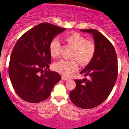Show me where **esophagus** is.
I'll list each match as a JSON object with an SVG mask.
<instances>
[{
	"instance_id": "obj_1",
	"label": "esophagus",
	"mask_w": 129,
	"mask_h": 129,
	"mask_svg": "<svg viewBox=\"0 0 129 129\" xmlns=\"http://www.w3.org/2000/svg\"><path fill=\"white\" fill-rule=\"evenodd\" d=\"M62 79H63V80H64V81H67V80H69V78H66V77L63 76H62Z\"/></svg>"
}]
</instances>
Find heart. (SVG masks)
I'll use <instances>...</instances> for the list:
<instances>
[{"mask_svg":"<svg viewBox=\"0 0 129 129\" xmlns=\"http://www.w3.org/2000/svg\"><path fill=\"white\" fill-rule=\"evenodd\" d=\"M63 40L73 48L70 55L73 60L59 61L54 64L53 67L56 72L68 77L78 71L77 61L81 66H86L92 60L96 52V45L93 41L86 40V37L78 32L66 35ZM60 44L57 39L51 41L49 46V51L53 58L60 56Z\"/></svg>","mask_w":129,"mask_h":129,"instance_id":"b5f03b06","label":"heart"}]
</instances>
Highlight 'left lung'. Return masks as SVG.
<instances>
[{
	"label": "left lung",
	"mask_w": 129,
	"mask_h": 129,
	"mask_svg": "<svg viewBox=\"0 0 129 129\" xmlns=\"http://www.w3.org/2000/svg\"><path fill=\"white\" fill-rule=\"evenodd\" d=\"M81 31L92 34L96 52L92 60L80 73L83 79H74L76 87L70 92L73 104L82 109L98 106L110 94L118 76V60L113 46L101 32L94 29Z\"/></svg>",
	"instance_id": "left-lung-1"
}]
</instances>
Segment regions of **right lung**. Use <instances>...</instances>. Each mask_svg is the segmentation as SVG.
<instances>
[{"mask_svg":"<svg viewBox=\"0 0 129 129\" xmlns=\"http://www.w3.org/2000/svg\"><path fill=\"white\" fill-rule=\"evenodd\" d=\"M65 30L42 23L23 34L14 45L9 75L16 93L24 101L30 103L44 101L60 80L58 73L48 70L51 62L49 46L54 37Z\"/></svg>","mask_w":129,"mask_h":129,"instance_id":"add662e5","label":"right lung"}]
</instances>
